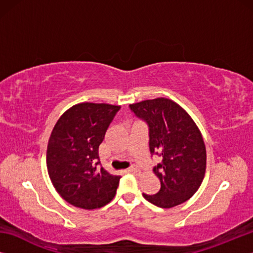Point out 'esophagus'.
Instances as JSON below:
<instances>
[{
  "label": "esophagus",
  "instance_id": "esophagus-1",
  "mask_svg": "<svg viewBox=\"0 0 253 253\" xmlns=\"http://www.w3.org/2000/svg\"><path fill=\"white\" fill-rule=\"evenodd\" d=\"M127 170H128V172H129V173H134V174H139V173H140V169H139L138 168H137L136 165H131L130 168L128 169Z\"/></svg>",
  "mask_w": 253,
  "mask_h": 253
}]
</instances>
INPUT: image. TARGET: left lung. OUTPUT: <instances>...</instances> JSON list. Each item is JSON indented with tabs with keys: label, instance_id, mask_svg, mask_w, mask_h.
Segmentation results:
<instances>
[{
	"label": "left lung",
	"instance_id": "obj_1",
	"mask_svg": "<svg viewBox=\"0 0 253 253\" xmlns=\"http://www.w3.org/2000/svg\"><path fill=\"white\" fill-rule=\"evenodd\" d=\"M129 108L146 122L149 151L162 158L153 169L160 178V191L143 196L163 209L184 203L199 190L207 168V151L198 126L181 106L168 98L144 100Z\"/></svg>",
	"mask_w": 253,
	"mask_h": 253
}]
</instances>
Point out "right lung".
I'll return each mask as SVG.
<instances>
[{
    "label": "right lung",
    "mask_w": 253,
    "mask_h": 253,
    "mask_svg": "<svg viewBox=\"0 0 253 253\" xmlns=\"http://www.w3.org/2000/svg\"><path fill=\"white\" fill-rule=\"evenodd\" d=\"M121 106L83 102L53 127L46 149L51 182L63 200L84 210L99 209L116 194L121 176L102 168L98 148Z\"/></svg>",
    "instance_id": "obj_1"
}]
</instances>
